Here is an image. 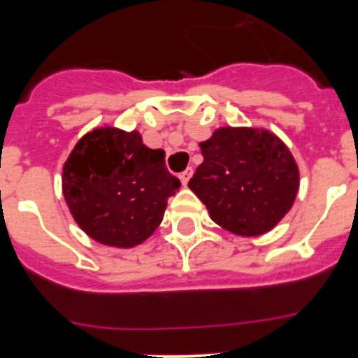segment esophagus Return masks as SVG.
<instances>
[{"label":"esophagus","mask_w":358,"mask_h":358,"mask_svg":"<svg viewBox=\"0 0 358 358\" xmlns=\"http://www.w3.org/2000/svg\"><path fill=\"white\" fill-rule=\"evenodd\" d=\"M190 176H192V168H187L185 171L180 173V182H182L183 185H187V183H189V180H190Z\"/></svg>","instance_id":"obj_1"}]
</instances>
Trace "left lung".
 I'll use <instances>...</instances> for the list:
<instances>
[{
	"mask_svg": "<svg viewBox=\"0 0 358 358\" xmlns=\"http://www.w3.org/2000/svg\"><path fill=\"white\" fill-rule=\"evenodd\" d=\"M199 147L204 161L189 189L216 225L241 237H258L287 215L298 196L299 169L275 133L222 126Z\"/></svg>",
	"mask_w": 358,
	"mask_h": 358,
	"instance_id": "left-lung-1",
	"label": "left lung"
}]
</instances>
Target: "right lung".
<instances>
[{"label": "right lung", "instance_id": "add662e5", "mask_svg": "<svg viewBox=\"0 0 358 358\" xmlns=\"http://www.w3.org/2000/svg\"><path fill=\"white\" fill-rule=\"evenodd\" d=\"M62 192L79 229L103 246L129 249L149 239L180 189L164 150L140 131L96 126L83 135L62 168Z\"/></svg>", "mask_w": 358, "mask_h": 358}]
</instances>
